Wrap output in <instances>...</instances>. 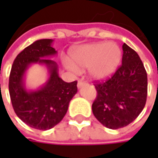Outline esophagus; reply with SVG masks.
<instances>
[{
  "instance_id": "esophagus-1",
  "label": "esophagus",
  "mask_w": 158,
  "mask_h": 158,
  "mask_svg": "<svg viewBox=\"0 0 158 158\" xmlns=\"http://www.w3.org/2000/svg\"><path fill=\"white\" fill-rule=\"evenodd\" d=\"M83 84H85V81H83L82 79H80V80L79 81V83H78V87H79V88H80V87H81Z\"/></svg>"
}]
</instances>
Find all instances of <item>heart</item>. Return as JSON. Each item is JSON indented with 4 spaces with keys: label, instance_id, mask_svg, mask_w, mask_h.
<instances>
[{
    "label": "heart",
    "instance_id": "heart-1",
    "mask_svg": "<svg viewBox=\"0 0 158 158\" xmlns=\"http://www.w3.org/2000/svg\"><path fill=\"white\" fill-rule=\"evenodd\" d=\"M122 49L115 43H92L75 48L65 65L71 70L89 69L93 79H105L118 69L122 60Z\"/></svg>",
    "mask_w": 158,
    "mask_h": 158
}]
</instances>
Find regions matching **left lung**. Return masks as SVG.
Instances as JSON below:
<instances>
[{
    "label": "left lung",
    "instance_id": "1",
    "mask_svg": "<svg viewBox=\"0 0 158 158\" xmlns=\"http://www.w3.org/2000/svg\"><path fill=\"white\" fill-rule=\"evenodd\" d=\"M122 65L105 81H94L97 97L92 103L96 119L109 129H119L135 121L147 97V74L138 54L123 45Z\"/></svg>",
    "mask_w": 158,
    "mask_h": 158
}]
</instances>
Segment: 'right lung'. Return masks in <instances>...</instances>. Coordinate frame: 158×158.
<instances>
[{"label":"right lung","instance_id":"1","mask_svg":"<svg viewBox=\"0 0 158 158\" xmlns=\"http://www.w3.org/2000/svg\"><path fill=\"white\" fill-rule=\"evenodd\" d=\"M52 39H40L25 48L15 57L9 78V92L16 115L27 125L46 131L53 128L64 118L69 102L77 93L78 81L66 82L59 78L57 65L50 56L56 51ZM39 63L48 67L50 77L39 90L28 92L23 76L31 64Z\"/></svg>","mask_w":158,"mask_h":158}]
</instances>
